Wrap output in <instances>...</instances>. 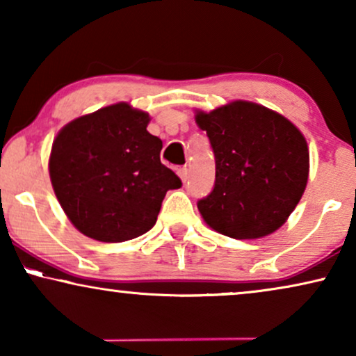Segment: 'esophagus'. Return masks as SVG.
<instances>
[{"label": "esophagus", "instance_id": "34e87169", "mask_svg": "<svg viewBox=\"0 0 356 356\" xmlns=\"http://www.w3.org/2000/svg\"><path fill=\"white\" fill-rule=\"evenodd\" d=\"M178 175H179V178L183 179V183H186V179H188V177H189V172H188V168H186V167H183V168H178Z\"/></svg>", "mask_w": 356, "mask_h": 356}]
</instances>
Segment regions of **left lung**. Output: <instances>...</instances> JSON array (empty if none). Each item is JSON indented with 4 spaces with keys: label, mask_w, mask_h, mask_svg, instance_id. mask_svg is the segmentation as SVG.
Listing matches in <instances>:
<instances>
[{
    "label": "left lung",
    "mask_w": 356,
    "mask_h": 356,
    "mask_svg": "<svg viewBox=\"0 0 356 356\" xmlns=\"http://www.w3.org/2000/svg\"><path fill=\"white\" fill-rule=\"evenodd\" d=\"M216 157V183L197 209L213 230L236 240H252L285 223L303 196L309 172L308 144L284 116L252 102L204 113Z\"/></svg>",
    "instance_id": "8db88e82"
}]
</instances>
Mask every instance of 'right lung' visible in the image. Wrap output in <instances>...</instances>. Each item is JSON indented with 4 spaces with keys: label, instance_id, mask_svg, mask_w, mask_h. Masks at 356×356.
<instances>
[{
    "label": "right lung",
    "instance_id": "1",
    "mask_svg": "<svg viewBox=\"0 0 356 356\" xmlns=\"http://www.w3.org/2000/svg\"><path fill=\"white\" fill-rule=\"evenodd\" d=\"M149 115L116 104L66 124L53 140L50 178L63 211L86 236L121 243L157 222L181 179L160 162Z\"/></svg>",
    "mask_w": 356,
    "mask_h": 356
}]
</instances>
